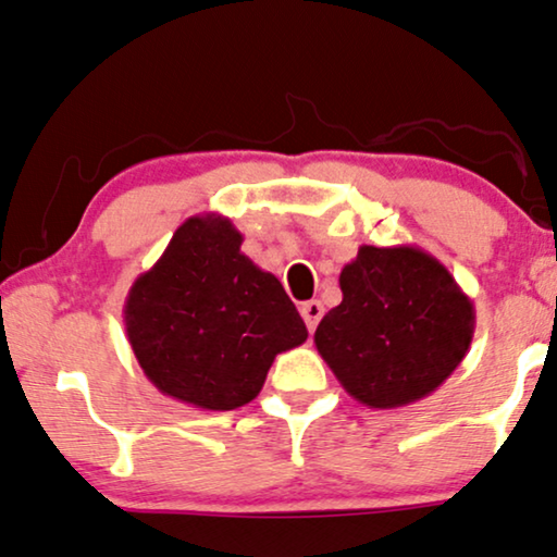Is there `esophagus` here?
I'll return each instance as SVG.
<instances>
[{
  "mask_svg": "<svg viewBox=\"0 0 557 557\" xmlns=\"http://www.w3.org/2000/svg\"><path fill=\"white\" fill-rule=\"evenodd\" d=\"M300 315H302V321H306L308 331H313L315 326H319V321H321V315H323L321 300H308V302H302V306H300Z\"/></svg>",
  "mask_w": 557,
  "mask_h": 557,
  "instance_id": "esophagus-1",
  "label": "esophagus"
}]
</instances>
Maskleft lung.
Returning <instances> with one entry per match:
<instances>
[{
  "label": "left lung",
  "mask_w": 557,
  "mask_h": 557,
  "mask_svg": "<svg viewBox=\"0 0 557 557\" xmlns=\"http://www.w3.org/2000/svg\"><path fill=\"white\" fill-rule=\"evenodd\" d=\"M339 287L342 302L323 315L313 342L360 404H413L466 360L475 331L473 300L419 246L362 244L344 264Z\"/></svg>",
  "instance_id": "8db88e82"
}]
</instances>
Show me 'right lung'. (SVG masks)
<instances>
[{
	"label": "right lung",
	"mask_w": 557,
	"mask_h": 557,
	"mask_svg": "<svg viewBox=\"0 0 557 557\" xmlns=\"http://www.w3.org/2000/svg\"><path fill=\"white\" fill-rule=\"evenodd\" d=\"M242 242L228 218H187L123 308L144 375L164 396L206 411L255 400L274 357L308 339L285 287Z\"/></svg>",
	"instance_id": "1"
}]
</instances>
